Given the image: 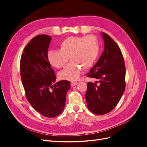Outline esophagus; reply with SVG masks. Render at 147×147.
I'll use <instances>...</instances> for the list:
<instances>
[{
    "label": "esophagus",
    "instance_id": "34e87169",
    "mask_svg": "<svg viewBox=\"0 0 147 147\" xmlns=\"http://www.w3.org/2000/svg\"><path fill=\"white\" fill-rule=\"evenodd\" d=\"M77 84H78L77 82H72V83H71V86H75V85H77Z\"/></svg>",
    "mask_w": 147,
    "mask_h": 147
}]
</instances>
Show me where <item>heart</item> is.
Masks as SVG:
<instances>
[{
	"label": "heart",
	"instance_id": "obj_1",
	"mask_svg": "<svg viewBox=\"0 0 147 147\" xmlns=\"http://www.w3.org/2000/svg\"><path fill=\"white\" fill-rule=\"evenodd\" d=\"M59 47V50L49 51L47 59L51 65L59 69L67 63L69 57L71 62L59 73V77L70 81L78 79L82 69L91 67L100 50L98 40L93 35L67 37L61 42Z\"/></svg>",
	"mask_w": 147,
	"mask_h": 147
}]
</instances>
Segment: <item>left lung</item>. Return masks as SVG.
Masks as SVG:
<instances>
[{
    "label": "left lung",
    "mask_w": 147,
    "mask_h": 147,
    "mask_svg": "<svg viewBox=\"0 0 147 147\" xmlns=\"http://www.w3.org/2000/svg\"><path fill=\"white\" fill-rule=\"evenodd\" d=\"M101 35L104 50L87 74L96 81L88 83L85 94L89 110L99 115L107 113L115 107L126 86V68L121 50L109 35L104 32Z\"/></svg>",
    "instance_id": "obj_1"
}]
</instances>
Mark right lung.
I'll use <instances>...</instances> for the list:
<instances>
[{
    "mask_svg": "<svg viewBox=\"0 0 147 147\" xmlns=\"http://www.w3.org/2000/svg\"><path fill=\"white\" fill-rule=\"evenodd\" d=\"M51 37H34L22 53L20 72L26 97L32 107L43 116L54 118L64 111L70 82H56L55 72L47 59Z\"/></svg>",
    "mask_w": 147,
    "mask_h": 147,
    "instance_id": "add662e5",
    "label": "right lung"
}]
</instances>
